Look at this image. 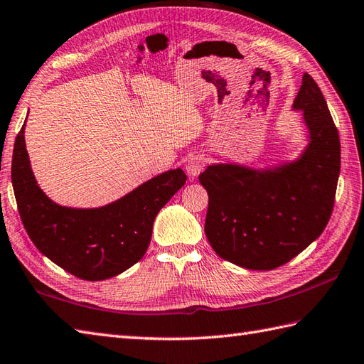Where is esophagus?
I'll use <instances>...</instances> for the list:
<instances>
[{"label":"esophagus","mask_w":364,"mask_h":364,"mask_svg":"<svg viewBox=\"0 0 364 364\" xmlns=\"http://www.w3.org/2000/svg\"><path fill=\"white\" fill-rule=\"evenodd\" d=\"M205 158L201 155H192L188 161H186V171L191 176H197L203 172V168H205Z\"/></svg>","instance_id":"obj_1"}]
</instances>
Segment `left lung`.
<instances>
[{"label":"left lung","instance_id":"left-lung-1","mask_svg":"<svg viewBox=\"0 0 364 364\" xmlns=\"http://www.w3.org/2000/svg\"><path fill=\"white\" fill-rule=\"evenodd\" d=\"M294 108L304 109L310 144L296 163L269 172L209 166L205 232L222 259L248 269H274L318 239L331 220L340 175V134L326 99L304 74Z\"/></svg>","mask_w":364,"mask_h":364}]
</instances>
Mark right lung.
<instances>
[{"instance_id":"add662e5","label":"right lung","mask_w":364,"mask_h":364,"mask_svg":"<svg viewBox=\"0 0 364 364\" xmlns=\"http://www.w3.org/2000/svg\"><path fill=\"white\" fill-rule=\"evenodd\" d=\"M23 133L24 125L14 146L12 186L24 230L38 251L83 281H104L139 262L159 209L188 180L181 168L155 176L104 208H63L37 186Z\"/></svg>"}]
</instances>
